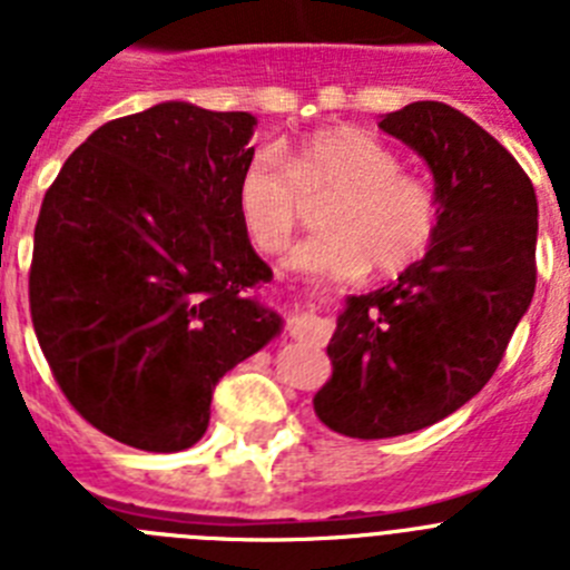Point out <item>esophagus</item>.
I'll list each match as a JSON object with an SVG mask.
<instances>
[{"label":"esophagus","instance_id":"obj_1","mask_svg":"<svg viewBox=\"0 0 570 570\" xmlns=\"http://www.w3.org/2000/svg\"><path fill=\"white\" fill-rule=\"evenodd\" d=\"M288 334L294 336V340H305V342H314V345H325L331 336V322L322 320V316H316V314L291 316Z\"/></svg>","mask_w":570,"mask_h":570}]
</instances>
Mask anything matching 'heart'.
Here are the masks:
<instances>
[{
  "mask_svg": "<svg viewBox=\"0 0 570 570\" xmlns=\"http://www.w3.org/2000/svg\"><path fill=\"white\" fill-rule=\"evenodd\" d=\"M322 225L291 254L311 274L396 276L411 268L436 234L434 188L400 168L396 150L362 128H331L296 145L288 165L271 148L250 154L236 183L242 228L262 254H276L305 216L308 199H325Z\"/></svg>",
  "mask_w": 570,
  "mask_h": 570,
  "instance_id": "obj_1",
  "label": "heart"
}]
</instances>
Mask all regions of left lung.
<instances>
[{"mask_svg":"<svg viewBox=\"0 0 570 570\" xmlns=\"http://www.w3.org/2000/svg\"><path fill=\"white\" fill-rule=\"evenodd\" d=\"M380 128L428 163L440 219L420 262L347 296L336 320L314 411L354 440L414 434L480 394L537 288V194L520 163L445 102H411Z\"/></svg>","mask_w":570,"mask_h":570,"instance_id":"1","label":"left lung"}]
</instances>
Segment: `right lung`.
Wrapping results in <instances>:
<instances>
[{"label": "right lung", "instance_id": "add662e5", "mask_svg": "<svg viewBox=\"0 0 570 570\" xmlns=\"http://www.w3.org/2000/svg\"><path fill=\"white\" fill-rule=\"evenodd\" d=\"M256 116L163 102L68 156L33 230L30 320L82 420L139 451L203 440L230 367L282 331L236 183Z\"/></svg>", "mask_w": 570, "mask_h": 570}]
</instances>
